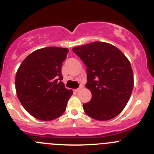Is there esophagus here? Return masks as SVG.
<instances>
[{"mask_svg": "<svg viewBox=\"0 0 154 154\" xmlns=\"http://www.w3.org/2000/svg\"><path fill=\"white\" fill-rule=\"evenodd\" d=\"M80 90H81V87H79V88H77V89L74 90V92H79Z\"/></svg>", "mask_w": 154, "mask_h": 154, "instance_id": "1", "label": "esophagus"}]
</instances>
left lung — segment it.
I'll use <instances>...</instances> for the list:
<instances>
[{
  "label": "left lung",
  "mask_w": 154,
  "mask_h": 154,
  "mask_svg": "<svg viewBox=\"0 0 154 154\" xmlns=\"http://www.w3.org/2000/svg\"><path fill=\"white\" fill-rule=\"evenodd\" d=\"M87 67L86 87L92 98L83 107L97 120L114 118L124 110L134 87V74L127 57L110 44L92 42L73 48Z\"/></svg>",
  "instance_id": "1"
}]
</instances>
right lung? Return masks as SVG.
<instances>
[{
    "instance_id": "1",
    "label": "right lung",
    "mask_w": 154,
    "mask_h": 154,
    "mask_svg": "<svg viewBox=\"0 0 154 154\" xmlns=\"http://www.w3.org/2000/svg\"><path fill=\"white\" fill-rule=\"evenodd\" d=\"M67 48L48 47L34 51L20 63L15 77L17 97L37 120H52L64 113L73 94L61 81Z\"/></svg>"
}]
</instances>
